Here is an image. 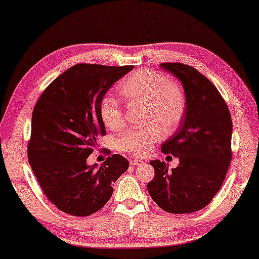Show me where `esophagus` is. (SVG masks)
Here are the masks:
<instances>
[{"instance_id": "1", "label": "esophagus", "mask_w": 259, "mask_h": 259, "mask_svg": "<svg viewBox=\"0 0 259 259\" xmlns=\"http://www.w3.org/2000/svg\"><path fill=\"white\" fill-rule=\"evenodd\" d=\"M142 164H145V161L140 160V158H137V160L131 161V165H133V166H138V165H142Z\"/></svg>"}]
</instances>
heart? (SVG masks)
I'll use <instances>...</instances> for the list:
<instances>
[{
  "label": "heart",
  "mask_w": 259,
  "mask_h": 259,
  "mask_svg": "<svg viewBox=\"0 0 259 259\" xmlns=\"http://www.w3.org/2000/svg\"><path fill=\"white\" fill-rule=\"evenodd\" d=\"M121 96L127 102L145 104L146 120L156 122L142 128H131L119 139V147L134 155L148 153L164 131H172L180 124L185 112V97L176 83L161 73L153 70H138L126 77L119 85ZM101 118L107 128L117 131L124 125V111L120 103L111 95L101 102Z\"/></svg>",
  "instance_id": "1"
}]
</instances>
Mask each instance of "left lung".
<instances>
[{"label":"left lung","instance_id":"obj_1","mask_svg":"<svg viewBox=\"0 0 259 259\" xmlns=\"http://www.w3.org/2000/svg\"><path fill=\"white\" fill-rule=\"evenodd\" d=\"M160 67L180 79L186 106L180 130L162 143V152L178 157L180 164L169 169L150 161L155 177L147 189L165 212L192 213L208 205L225 181L232 161V117L215 85L196 68L180 62Z\"/></svg>","mask_w":259,"mask_h":259}]
</instances>
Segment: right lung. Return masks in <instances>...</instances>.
Masks as SVG:
<instances>
[{"label":"right lung","mask_w":259,"mask_h":259,"mask_svg":"<svg viewBox=\"0 0 259 259\" xmlns=\"http://www.w3.org/2000/svg\"><path fill=\"white\" fill-rule=\"evenodd\" d=\"M132 66L79 63L47 87L32 112L29 163L45 196L57 207L75 217H88L104 206L113 183L128 169L121 155L103 164L89 165L97 138L105 134L101 102Z\"/></svg>","instance_id":"obj_1"}]
</instances>
